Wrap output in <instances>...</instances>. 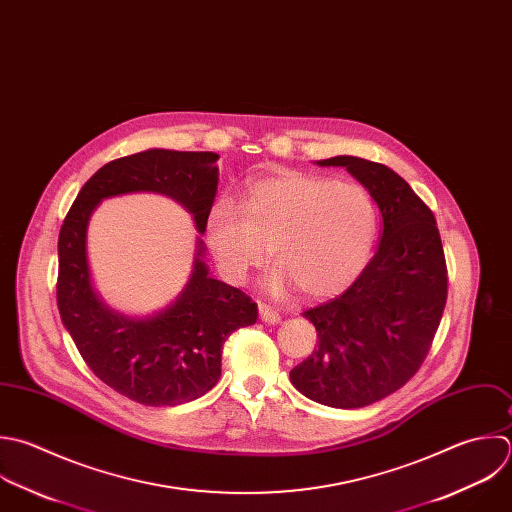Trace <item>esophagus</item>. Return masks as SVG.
<instances>
[{
    "instance_id": "obj_1",
    "label": "esophagus",
    "mask_w": 512,
    "mask_h": 512,
    "mask_svg": "<svg viewBox=\"0 0 512 512\" xmlns=\"http://www.w3.org/2000/svg\"><path fill=\"white\" fill-rule=\"evenodd\" d=\"M259 317H261L263 323H269V325H277L281 321L279 313L273 307L265 305V303H259Z\"/></svg>"
}]
</instances>
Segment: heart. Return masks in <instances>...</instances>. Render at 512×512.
<instances>
[{
    "label": "heart",
    "instance_id": "heart-1",
    "mask_svg": "<svg viewBox=\"0 0 512 512\" xmlns=\"http://www.w3.org/2000/svg\"><path fill=\"white\" fill-rule=\"evenodd\" d=\"M377 205L357 183L323 175L281 173L257 179L241 209L217 201L205 217V241L221 273L243 283L271 257L275 295L295 289L325 299L349 287L371 259Z\"/></svg>",
    "mask_w": 512,
    "mask_h": 512
}]
</instances>
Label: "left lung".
I'll list each match as a JSON object with an SVG mask.
<instances>
[{
  "mask_svg": "<svg viewBox=\"0 0 512 512\" xmlns=\"http://www.w3.org/2000/svg\"><path fill=\"white\" fill-rule=\"evenodd\" d=\"M317 165L345 167L365 185L383 233L359 279L303 313L319 345L289 377L311 401L359 409L399 391L423 365L447 303L445 253L433 211L393 169L353 155Z\"/></svg>",
  "mask_w": 512,
  "mask_h": 512,
  "instance_id": "left-lung-1",
  "label": "left lung"
}]
</instances>
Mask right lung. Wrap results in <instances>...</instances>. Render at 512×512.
Instances as JSON below:
<instances>
[{
  "mask_svg": "<svg viewBox=\"0 0 512 512\" xmlns=\"http://www.w3.org/2000/svg\"><path fill=\"white\" fill-rule=\"evenodd\" d=\"M213 151L147 149L103 165L77 193L57 241V309L87 367L119 395L147 407L195 401L221 377L227 337L257 321V305L237 287L209 277L205 245L177 299L149 317H127L97 295L87 261V227L95 207L115 195L159 193L183 205L197 233L217 193Z\"/></svg>",
  "mask_w": 512,
  "mask_h": 512,
  "instance_id": "add662e5",
  "label": "right lung"
}]
</instances>
